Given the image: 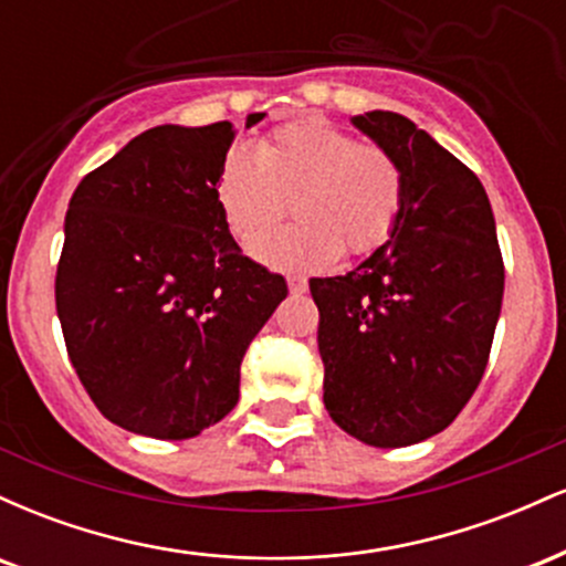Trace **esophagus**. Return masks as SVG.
<instances>
[{"mask_svg":"<svg viewBox=\"0 0 566 566\" xmlns=\"http://www.w3.org/2000/svg\"><path fill=\"white\" fill-rule=\"evenodd\" d=\"M287 284H290L292 295H303V292L308 290V284H305V279H301V276H290Z\"/></svg>","mask_w":566,"mask_h":566,"instance_id":"34e87169","label":"esophagus"}]
</instances>
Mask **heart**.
<instances>
[{
  "label": "heart",
  "instance_id": "heart-1",
  "mask_svg": "<svg viewBox=\"0 0 566 566\" xmlns=\"http://www.w3.org/2000/svg\"><path fill=\"white\" fill-rule=\"evenodd\" d=\"M407 197L405 167L391 148L308 116L258 143H233L216 175L226 229L251 244L286 209L298 220L266 234L252 255L284 271H322L337 255L361 258L391 237Z\"/></svg>",
  "mask_w": 566,
  "mask_h": 566
}]
</instances>
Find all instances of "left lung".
Segmentation results:
<instances>
[{
	"instance_id": "left-lung-1",
	"label": "left lung",
	"mask_w": 566,
	"mask_h": 566,
	"mask_svg": "<svg viewBox=\"0 0 566 566\" xmlns=\"http://www.w3.org/2000/svg\"><path fill=\"white\" fill-rule=\"evenodd\" d=\"M405 167L391 239L346 276L311 279L324 407L373 447L444 431L490 359L505 269L482 180L394 112L354 116Z\"/></svg>"
}]
</instances>
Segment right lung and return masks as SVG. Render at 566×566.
I'll use <instances>...</instances> for the list:
<instances>
[{"label": "right lung", "instance_id": "right-lung-1", "mask_svg": "<svg viewBox=\"0 0 566 566\" xmlns=\"http://www.w3.org/2000/svg\"><path fill=\"white\" fill-rule=\"evenodd\" d=\"M233 135L231 122L146 129L69 201L55 274L69 359L103 418L143 437L191 439L223 420L252 337L287 297L220 218Z\"/></svg>", "mask_w": 566, "mask_h": 566}]
</instances>
